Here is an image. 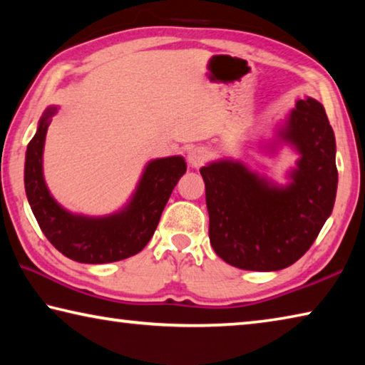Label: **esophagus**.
I'll use <instances>...</instances> for the list:
<instances>
[{
  "mask_svg": "<svg viewBox=\"0 0 365 365\" xmlns=\"http://www.w3.org/2000/svg\"><path fill=\"white\" fill-rule=\"evenodd\" d=\"M206 159H207L206 148L197 146V148H193V150H190V153H188V164L195 169L201 168V165L206 163Z\"/></svg>",
  "mask_w": 365,
  "mask_h": 365,
  "instance_id": "esophagus-1",
  "label": "esophagus"
}]
</instances>
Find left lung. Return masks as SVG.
Masks as SVG:
<instances>
[{
  "label": "left lung",
  "mask_w": 365,
  "mask_h": 365,
  "mask_svg": "<svg viewBox=\"0 0 365 365\" xmlns=\"http://www.w3.org/2000/svg\"><path fill=\"white\" fill-rule=\"evenodd\" d=\"M299 154L285 187L251 172L240 160L220 159L200 172L206 185L209 240L233 267L272 272L294 264L316 242L335 205L338 170L335 133L322 104L296 101L275 141Z\"/></svg>",
  "instance_id": "1"
}]
</instances>
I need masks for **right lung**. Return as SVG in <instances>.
Returning a JSON list of instances; mask_svg holds the SVG:
<instances>
[{
	"label": "right lung",
	"mask_w": 365,
	"mask_h": 365,
	"mask_svg": "<svg viewBox=\"0 0 365 365\" xmlns=\"http://www.w3.org/2000/svg\"><path fill=\"white\" fill-rule=\"evenodd\" d=\"M58 108L43 113L26 153V193L36 222L54 248L72 261L108 264L137 255L150 242L172 190L187 172L182 156L154 159L146 164L128 205L104 217L72 214L58 205L43 177L45 137Z\"/></svg>",
	"instance_id": "1"
}]
</instances>
